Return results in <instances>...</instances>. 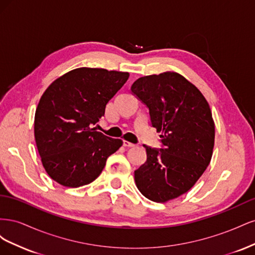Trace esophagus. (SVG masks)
Returning <instances> with one entry per match:
<instances>
[{"instance_id": "esophagus-1", "label": "esophagus", "mask_w": 255, "mask_h": 255, "mask_svg": "<svg viewBox=\"0 0 255 255\" xmlns=\"http://www.w3.org/2000/svg\"><path fill=\"white\" fill-rule=\"evenodd\" d=\"M123 145H125L126 148H133V146H135L134 143L129 142V141H127V140H123Z\"/></svg>"}]
</instances>
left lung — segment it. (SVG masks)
Listing matches in <instances>:
<instances>
[{"instance_id":"left-lung-1","label":"left lung","mask_w":255,"mask_h":255,"mask_svg":"<svg viewBox=\"0 0 255 255\" xmlns=\"http://www.w3.org/2000/svg\"><path fill=\"white\" fill-rule=\"evenodd\" d=\"M149 109L161 149L143 144L146 161L134 172L136 186L164 203L187 192L212 159L215 123L206 99L183 75L167 71L139 78L130 87Z\"/></svg>"}]
</instances>
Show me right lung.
<instances>
[{"instance_id": "obj_1", "label": "right lung", "mask_w": 255, "mask_h": 255, "mask_svg": "<svg viewBox=\"0 0 255 255\" xmlns=\"http://www.w3.org/2000/svg\"><path fill=\"white\" fill-rule=\"evenodd\" d=\"M128 72L78 68L59 76L43 92L35 113L34 133L42 166L52 180L76 188L94 182L122 140L97 132L106 104Z\"/></svg>"}]
</instances>
